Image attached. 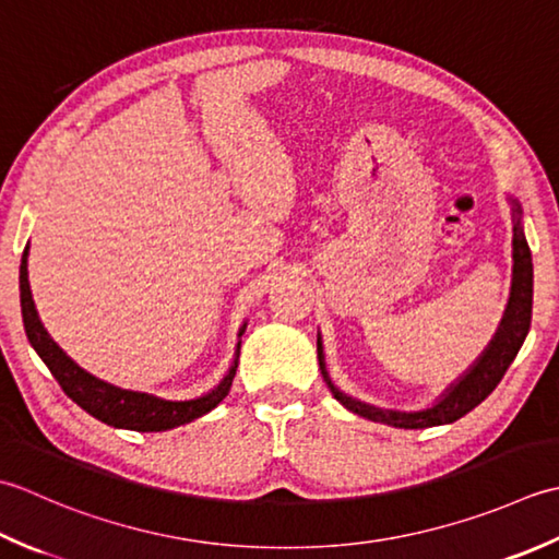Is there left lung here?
<instances>
[{
  "label": "left lung",
  "instance_id": "left-lung-1",
  "mask_svg": "<svg viewBox=\"0 0 559 559\" xmlns=\"http://www.w3.org/2000/svg\"><path fill=\"white\" fill-rule=\"evenodd\" d=\"M531 316H533V260H531V248L523 238L521 226L516 224L514 229V287H511V299L509 309L499 328L497 337L492 345L483 355V359L475 364L471 373L465 376L461 383H455L453 389L443 395V401L435 407L423 409V413H393V409H379L371 405H364L359 401H352L345 393H340L333 383H330L328 373L323 369V347L321 340H318V361H321L323 379L328 381L330 391L352 413L371 419V423H383L393 425L401 429H425V427H437V425H449L468 415L473 407L480 405L485 397L497 389V383L504 379L507 369L511 361L519 355L523 340L528 335L531 328Z\"/></svg>",
  "mask_w": 559,
  "mask_h": 559
}]
</instances>
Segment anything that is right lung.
Wrapping results in <instances>:
<instances>
[{
    "mask_svg": "<svg viewBox=\"0 0 559 559\" xmlns=\"http://www.w3.org/2000/svg\"><path fill=\"white\" fill-rule=\"evenodd\" d=\"M26 258H28V248L24 250V255H21V270H19L21 313H24L26 335L31 340L33 349H36L40 359L48 364V369L57 379V383H60V389L70 395L79 407L86 409L91 417H96L100 423L118 429L164 431V429H174L186 423H192V419L210 413L212 407L219 405L224 397L229 395L234 376H236V364L212 393L198 397V401H180V403L158 401V397L146 395V393L122 391V389H116V385L96 379V376L86 373L84 369H79L76 364L52 343V337L45 333L36 306H33Z\"/></svg>",
    "mask_w": 559,
    "mask_h": 559,
    "instance_id": "1",
    "label": "right lung"
}]
</instances>
